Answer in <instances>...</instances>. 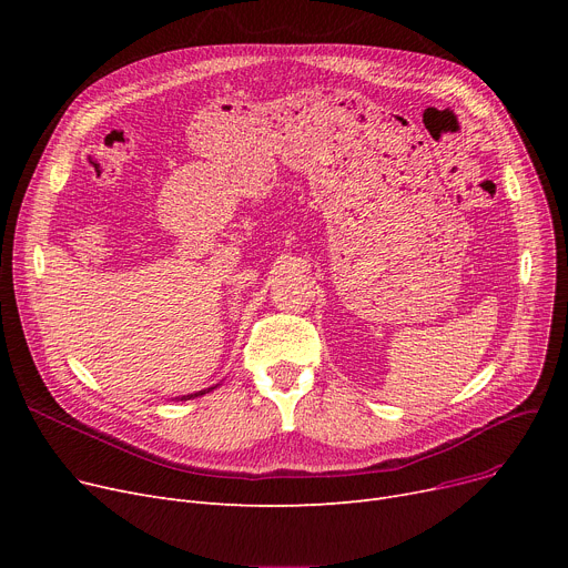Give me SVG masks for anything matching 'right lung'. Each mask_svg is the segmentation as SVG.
I'll list each match as a JSON object with an SVG mask.
<instances>
[{
    "label": "right lung",
    "instance_id": "add662e5",
    "mask_svg": "<svg viewBox=\"0 0 568 568\" xmlns=\"http://www.w3.org/2000/svg\"><path fill=\"white\" fill-rule=\"evenodd\" d=\"M212 389H214V386H212ZM202 394H206V389H204V392H197V394H191V396H184L182 400H189V398H195V396H202Z\"/></svg>",
    "mask_w": 568,
    "mask_h": 568
}]
</instances>
